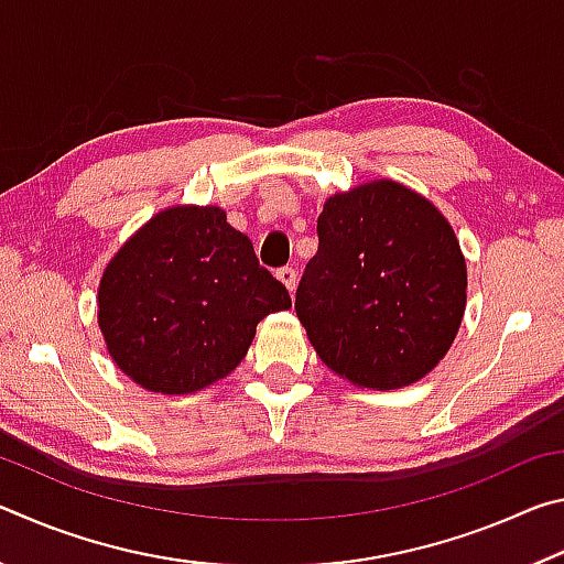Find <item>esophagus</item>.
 <instances>
[{
    "label": "esophagus",
    "instance_id": "obj_1",
    "mask_svg": "<svg viewBox=\"0 0 564 564\" xmlns=\"http://www.w3.org/2000/svg\"><path fill=\"white\" fill-rule=\"evenodd\" d=\"M275 275H279V281H283V285L291 293L295 291V285H299V271H295L293 265H283V269L275 271Z\"/></svg>",
    "mask_w": 564,
    "mask_h": 564
}]
</instances>
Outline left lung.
<instances>
[{"label": "left lung", "mask_w": 564, "mask_h": 564, "mask_svg": "<svg viewBox=\"0 0 564 564\" xmlns=\"http://www.w3.org/2000/svg\"><path fill=\"white\" fill-rule=\"evenodd\" d=\"M465 289L445 216L395 181H373L323 206L295 316L333 373L393 390L441 362L460 328Z\"/></svg>", "instance_id": "left-lung-1"}]
</instances>
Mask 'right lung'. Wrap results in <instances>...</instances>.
<instances>
[{
    "label": "right lung",
    "instance_id": "obj_1",
    "mask_svg": "<svg viewBox=\"0 0 564 564\" xmlns=\"http://www.w3.org/2000/svg\"><path fill=\"white\" fill-rule=\"evenodd\" d=\"M291 295L216 206H176L129 238L99 285L113 362L154 393H194L243 360L256 326Z\"/></svg>",
    "mask_w": 564,
    "mask_h": 564
}]
</instances>
